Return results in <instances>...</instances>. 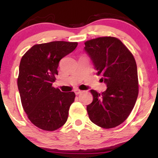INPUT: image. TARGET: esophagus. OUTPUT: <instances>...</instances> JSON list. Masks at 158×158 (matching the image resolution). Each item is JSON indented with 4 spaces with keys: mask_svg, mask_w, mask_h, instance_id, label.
Returning <instances> with one entry per match:
<instances>
[{
    "mask_svg": "<svg viewBox=\"0 0 158 158\" xmlns=\"http://www.w3.org/2000/svg\"><path fill=\"white\" fill-rule=\"evenodd\" d=\"M74 93H75L76 95H79V94H81V93H83V91L79 89H75L74 90Z\"/></svg>",
    "mask_w": 158,
    "mask_h": 158,
    "instance_id": "obj_1",
    "label": "esophagus"
}]
</instances>
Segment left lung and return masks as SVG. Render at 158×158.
I'll return each mask as SVG.
<instances>
[{"mask_svg":"<svg viewBox=\"0 0 158 158\" xmlns=\"http://www.w3.org/2000/svg\"><path fill=\"white\" fill-rule=\"evenodd\" d=\"M98 75L107 89L101 93L90 90L93 100L87 106L89 118L109 129L123 123L135 106L139 93L137 64L132 53L116 37H101L85 42Z\"/></svg>","mask_w":158,"mask_h":158,"instance_id":"8db88e82","label":"left lung"}]
</instances>
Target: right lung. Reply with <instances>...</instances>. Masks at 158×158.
<instances>
[{
	"mask_svg": "<svg viewBox=\"0 0 158 158\" xmlns=\"http://www.w3.org/2000/svg\"><path fill=\"white\" fill-rule=\"evenodd\" d=\"M78 43L55 41L35 44L21 59L17 85L21 104L28 119L40 129L54 131L65 123L74 92L53 87L59 61Z\"/></svg>",
	"mask_w": 158,
	"mask_h": 158,
	"instance_id": "1",
	"label": "right lung"
}]
</instances>
